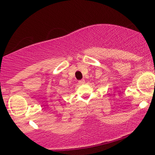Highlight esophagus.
Segmentation results:
<instances>
[{
  "label": "esophagus",
  "mask_w": 155,
  "mask_h": 155,
  "mask_svg": "<svg viewBox=\"0 0 155 155\" xmlns=\"http://www.w3.org/2000/svg\"><path fill=\"white\" fill-rule=\"evenodd\" d=\"M85 83V81L84 79H81V80H79V84H83Z\"/></svg>",
  "instance_id": "1"
}]
</instances>
